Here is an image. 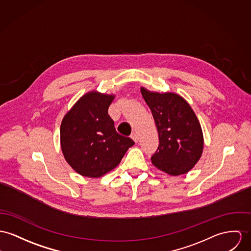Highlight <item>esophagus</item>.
Wrapping results in <instances>:
<instances>
[{
    "instance_id": "obj_1",
    "label": "esophagus",
    "mask_w": 251,
    "mask_h": 251,
    "mask_svg": "<svg viewBox=\"0 0 251 251\" xmlns=\"http://www.w3.org/2000/svg\"><path fill=\"white\" fill-rule=\"evenodd\" d=\"M131 137L134 139V141H135V142H137V141H138V139H139L138 134H137V133H135V132L131 135Z\"/></svg>"
}]
</instances>
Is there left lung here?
I'll return each mask as SVG.
<instances>
[{
  "label": "left lung",
  "mask_w": 251,
  "mask_h": 251,
  "mask_svg": "<svg viewBox=\"0 0 251 251\" xmlns=\"http://www.w3.org/2000/svg\"><path fill=\"white\" fill-rule=\"evenodd\" d=\"M151 109L159 145L151 159L165 173L178 176L191 170L200 159L203 137L201 124L189 104L175 94L151 93L141 88Z\"/></svg>",
  "instance_id": "left-lung-1"
}]
</instances>
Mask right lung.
I'll use <instances>...</instances> for the list:
<instances>
[{
    "instance_id": "right-lung-1",
    "label": "right lung",
    "mask_w": 251,
    "mask_h": 251,
    "mask_svg": "<svg viewBox=\"0 0 251 251\" xmlns=\"http://www.w3.org/2000/svg\"><path fill=\"white\" fill-rule=\"evenodd\" d=\"M113 96L90 93L81 97L63 118L61 147L77 173L98 177L114 169L135 142L119 135L108 114Z\"/></svg>"
}]
</instances>
